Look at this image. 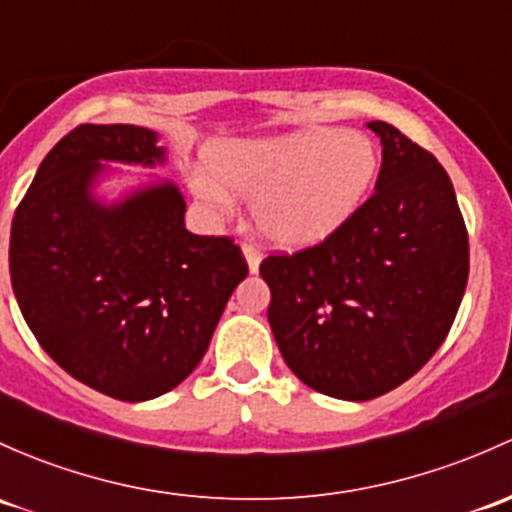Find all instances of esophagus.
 Masks as SVG:
<instances>
[{
  "mask_svg": "<svg viewBox=\"0 0 512 512\" xmlns=\"http://www.w3.org/2000/svg\"><path fill=\"white\" fill-rule=\"evenodd\" d=\"M242 255H245L247 267H250V272H257V270H260L262 252H260V247L255 245V242H250V240L242 242Z\"/></svg>",
  "mask_w": 512,
  "mask_h": 512,
  "instance_id": "obj_1",
  "label": "esophagus"
}]
</instances>
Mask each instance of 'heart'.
Returning <instances> with one entry per match:
<instances>
[{
	"label": "heart",
	"instance_id": "1",
	"mask_svg": "<svg viewBox=\"0 0 512 512\" xmlns=\"http://www.w3.org/2000/svg\"><path fill=\"white\" fill-rule=\"evenodd\" d=\"M225 186L255 201L257 228L284 247H309L336 233L363 206L378 174V149L353 129H299L274 139L235 142L213 154ZM203 201L225 206L211 176H193Z\"/></svg>",
	"mask_w": 512,
	"mask_h": 512
}]
</instances>
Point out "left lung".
<instances>
[{
	"label": "left lung",
	"mask_w": 512,
	"mask_h": 512,
	"mask_svg": "<svg viewBox=\"0 0 512 512\" xmlns=\"http://www.w3.org/2000/svg\"><path fill=\"white\" fill-rule=\"evenodd\" d=\"M375 193L326 240L270 255L260 274L284 363L338 400H373L444 343L469 282V233L449 174L387 122Z\"/></svg>",
	"instance_id": "left-lung-1"
}]
</instances>
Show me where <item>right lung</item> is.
<instances>
[{
	"label": "right lung",
	"instance_id": "obj_1",
	"mask_svg": "<svg viewBox=\"0 0 512 512\" xmlns=\"http://www.w3.org/2000/svg\"><path fill=\"white\" fill-rule=\"evenodd\" d=\"M100 161L152 166L164 149L144 127L71 129L16 206L9 274L31 333L68 375L144 402L201 363L247 262L233 238L188 233L171 184L100 206Z\"/></svg>",
	"mask_w": 512,
	"mask_h": 512
}]
</instances>
